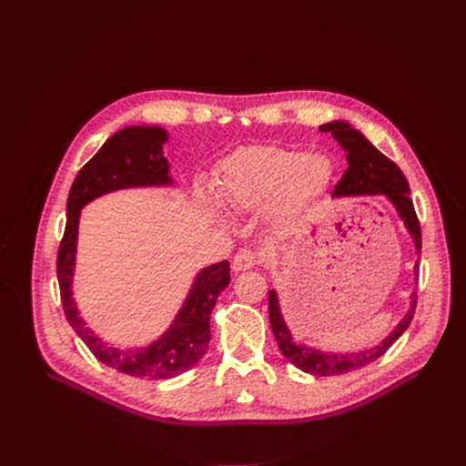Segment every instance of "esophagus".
I'll use <instances>...</instances> for the list:
<instances>
[{"mask_svg": "<svg viewBox=\"0 0 466 466\" xmlns=\"http://www.w3.org/2000/svg\"><path fill=\"white\" fill-rule=\"evenodd\" d=\"M260 262H262V252H258L255 248H241L233 257L231 266H233L235 272H241V270H248V268L257 266Z\"/></svg>", "mask_w": 466, "mask_h": 466, "instance_id": "obj_1", "label": "esophagus"}]
</instances>
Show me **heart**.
I'll return each instance as SVG.
<instances>
[{
    "label": "heart",
    "mask_w": 466,
    "mask_h": 466,
    "mask_svg": "<svg viewBox=\"0 0 466 466\" xmlns=\"http://www.w3.org/2000/svg\"><path fill=\"white\" fill-rule=\"evenodd\" d=\"M334 165L327 155L289 147H248L221 165L219 190L238 209L278 200L281 216H298L329 188Z\"/></svg>",
    "instance_id": "b5f03b06"
}]
</instances>
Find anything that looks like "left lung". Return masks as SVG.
I'll list each match as a JSON object with an SVG mask.
<instances>
[{
  "instance_id": "8db88e82",
  "label": "left lung",
  "mask_w": 466,
  "mask_h": 466,
  "mask_svg": "<svg viewBox=\"0 0 466 466\" xmlns=\"http://www.w3.org/2000/svg\"><path fill=\"white\" fill-rule=\"evenodd\" d=\"M322 132H330L334 139L346 149L348 168L344 171L342 178L336 182L332 190L334 196H371V194H385L390 204L397 208L399 216L404 219L406 229L410 231L418 252L421 250V231L420 221L414 209V202L410 198V187L404 173L399 168L397 163H392L387 155L380 153L368 137L361 132L351 128L346 122H330L320 126ZM418 272V264H416ZM418 303L416 291L412 293L410 309H408L406 317L399 322V327L387 336L379 346L360 351V354H329V351H320L315 348H307L301 344H295L291 340V334L286 327L284 319L279 313L278 295L272 289L268 293V309H270V324L276 336V342L295 368H299L305 373L330 377V375H342L354 370L363 368L377 358H380L385 351L399 340L400 334L410 327L414 319V309Z\"/></svg>"
}]
</instances>
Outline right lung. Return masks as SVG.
Returning a JSON list of instances; mask_svg holds the SVG:
<instances>
[{"label": "right lung", "instance_id": "obj_1", "mask_svg": "<svg viewBox=\"0 0 466 466\" xmlns=\"http://www.w3.org/2000/svg\"><path fill=\"white\" fill-rule=\"evenodd\" d=\"M167 132L157 126H130L110 136L93 159L83 165L67 196V221L56 258L60 298L72 329L91 354L108 368L139 379H168L192 370L209 344V315L218 295L229 286V262L208 266L196 278L190 295L173 327L157 342L144 350L120 351L103 344L86 327L72 299V274L76 264L79 209L93 198L118 188L168 185V163L163 157Z\"/></svg>", "mask_w": 466, "mask_h": 466}]
</instances>
